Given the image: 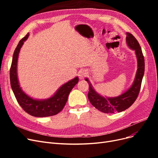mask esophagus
<instances>
[{
  "label": "esophagus",
  "mask_w": 158,
  "mask_h": 158,
  "mask_svg": "<svg viewBox=\"0 0 158 158\" xmlns=\"http://www.w3.org/2000/svg\"><path fill=\"white\" fill-rule=\"evenodd\" d=\"M87 74H88V72L86 70H85V69L80 70L78 73V76H79L80 79L84 78V77L87 75Z\"/></svg>",
  "instance_id": "34e87169"
}]
</instances>
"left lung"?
<instances>
[{"instance_id":"1","label":"left lung","mask_w":158,"mask_h":158,"mask_svg":"<svg viewBox=\"0 0 158 158\" xmlns=\"http://www.w3.org/2000/svg\"><path fill=\"white\" fill-rule=\"evenodd\" d=\"M126 40L128 47L132 50L135 51L138 61L136 74L134 82L130 88L118 97L106 98L95 92L88 79H85L89 84L88 97L90 103L99 111L105 113H114L115 112L125 111L130 107L136 101L140 92L145 69L144 55H143L139 43L131 33H127Z\"/></svg>"}]
</instances>
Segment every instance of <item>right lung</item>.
<instances>
[{
	"label": "right lung",
	"mask_w": 158,
	"mask_h": 158,
	"mask_svg": "<svg viewBox=\"0 0 158 158\" xmlns=\"http://www.w3.org/2000/svg\"><path fill=\"white\" fill-rule=\"evenodd\" d=\"M29 36V33L19 41L14 52L10 70V80L12 89L19 105L30 115L37 117H45L55 115L60 112L67 102L69 95L74 85L78 82V78L69 81L59 88L56 92L47 99H34L23 92L19 85L17 76V63L19 52L22 46Z\"/></svg>",
	"instance_id": "1"
}]
</instances>
